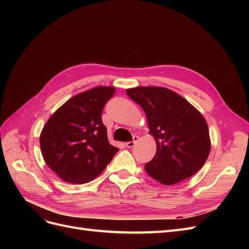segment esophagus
Masks as SVG:
<instances>
[{
	"label": "esophagus",
	"mask_w": 249,
	"mask_h": 249,
	"mask_svg": "<svg viewBox=\"0 0 249 249\" xmlns=\"http://www.w3.org/2000/svg\"><path fill=\"white\" fill-rule=\"evenodd\" d=\"M137 141H138V136H134L132 141H130V142H126V143H125V146H126V147H129V148H132V147L135 145V143H136Z\"/></svg>",
	"instance_id": "34e87169"
}]
</instances>
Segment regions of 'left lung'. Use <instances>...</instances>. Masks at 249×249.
Instances as JSON below:
<instances>
[{
  "mask_svg": "<svg viewBox=\"0 0 249 249\" xmlns=\"http://www.w3.org/2000/svg\"><path fill=\"white\" fill-rule=\"evenodd\" d=\"M126 93L144 111L157 152L145 171L170 186L197 172L206 163L211 140L201 113L177 92L165 87L140 86Z\"/></svg>",
  "mask_w": 249,
  "mask_h": 249,
  "instance_id": "obj_1",
  "label": "left lung"
}]
</instances>
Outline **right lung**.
<instances>
[{
    "label": "right lung",
    "instance_id": "obj_1",
    "mask_svg": "<svg viewBox=\"0 0 249 249\" xmlns=\"http://www.w3.org/2000/svg\"><path fill=\"white\" fill-rule=\"evenodd\" d=\"M115 92L100 86L64 103L40 134V149L48 166L66 183L85 184L99 177L118 148L111 145L102 112Z\"/></svg>",
    "mask_w": 249,
    "mask_h": 249
}]
</instances>
